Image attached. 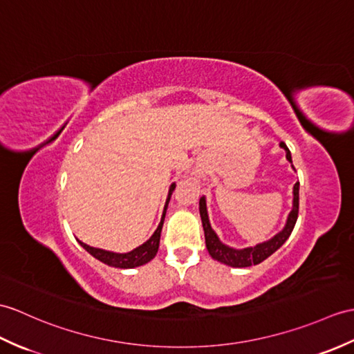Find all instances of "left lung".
I'll return each instance as SVG.
<instances>
[{
    "label": "left lung",
    "mask_w": 354,
    "mask_h": 354,
    "mask_svg": "<svg viewBox=\"0 0 354 354\" xmlns=\"http://www.w3.org/2000/svg\"><path fill=\"white\" fill-rule=\"evenodd\" d=\"M281 147H283L285 149L288 161L292 162L291 152L283 142L281 143ZM199 209H201V218H202V226H203V232H205V243H207V249L212 258L217 259L218 262H223V264H226V266H231V267L257 266V264H259V262L267 259L270 254H273L286 240H288V236L291 235L292 229L295 226V221H297V217H299V183H295V185H294L292 211L290 212L288 220H286L283 231L279 232L274 238H271L270 241L254 245V248L236 250V249L229 248V245H225L218 240V236L216 235L214 231H212V227L209 225V218H208V212H207V202H205L203 197H201Z\"/></svg>",
    "instance_id": "left-lung-1"
}]
</instances>
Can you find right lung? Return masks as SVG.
I'll return each instance as SVG.
<instances>
[{
  "instance_id": "right-lung-1",
  "label": "right lung",
  "mask_w": 354,
  "mask_h": 354,
  "mask_svg": "<svg viewBox=\"0 0 354 354\" xmlns=\"http://www.w3.org/2000/svg\"><path fill=\"white\" fill-rule=\"evenodd\" d=\"M174 190H175V184H171L167 202H166V207H164V212H162V217H161V221H160V225L157 227V231L153 232V235L149 238V240H147L145 244L140 245V248L134 249L133 252H129V253H113V252H106V250H102V249L90 248V245L81 243V241H80V244L83 245V248L90 254H93L96 259H100L101 262H104V264H109V266H113V267L133 268V267H138V266L146 264V262H149L158 252L164 217H166V209H167L170 196H171V193H174Z\"/></svg>"
}]
</instances>
